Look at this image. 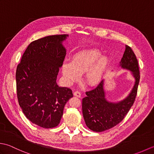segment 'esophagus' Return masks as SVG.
<instances>
[{
	"label": "esophagus",
	"instance_id": "34e87169",
	"mask_svg": "<svg viewBox=\"0 0 154 154\" xmlns=\"http://www.w3.org/2000/svg\"><path fill=\"white\" fill-rule=\"evenodd\" d=\"M73 94L77 97H81V94L80 92H79V91H75V92H74Z\"/></svg>",
	"mask_w": 154,
	"mask_h": 154
}]
</instances>
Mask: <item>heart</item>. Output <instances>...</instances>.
Masks as SVG:
<instances>
[{"instance_id":"1","label":"heart","mask_w":154,"mask_h":154,"mask_svg":"<svg viewBox=\"0 0 154 154\" xmlns=\"http://www.w3.org/2000/svg\"><path fill=\"white\" fill-rule=\"evenodd\" d=\"M97 48L87 49L73 55L71 62L65 61L61 72L65 81L69 85L79 79L81 74L85 72L84 78L88 85L95 86L102 80L109 65L110 57L108 55H101Z\"/></svg>"}]
</instances>
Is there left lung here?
Listing matches in <instances>:
<instances>
[{
  "label": "left lung",
  "mask_w": 154,
  "mask_h": 154,
  "mask_svg": "<svg viewBox=\"0 0 154 154\" xmlns=\"http://www.w3.org/2000/svg\"><path fill=\"white\" fill-rule=\"evenodd\" d=\"M119 67L130 71L134 83L130 93L124 99L113 102L107 99L103 80L95 89L86 92L82 100V110L87 126L94 132H100L112 128L122 121L133 105L140 81L138 63L131 48L126 45Z\"/></svg>",
  "instance_id": "obj_1"
}]
</instances>
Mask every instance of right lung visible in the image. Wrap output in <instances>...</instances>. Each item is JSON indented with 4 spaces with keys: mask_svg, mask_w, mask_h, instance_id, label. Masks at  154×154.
<instances>
[{
    "mask_svg": "<svg viewBox=\"0 0 154 154\" xmlns=\"http://www.w3.org/2000/svg\"><path fill=\"white\" fill-rule=\"evenodd\" d=\"M69 35H49L32 42L16 69L19 105L27 119L36 125L57 126L72 91L59 87L56 80L66 55L63 42Z\"/></svg>",
    "mask_w": 154,
    "mask_h": 154,
    "instance_id": "1",
    "label": "right lung"
}]
</instances>
